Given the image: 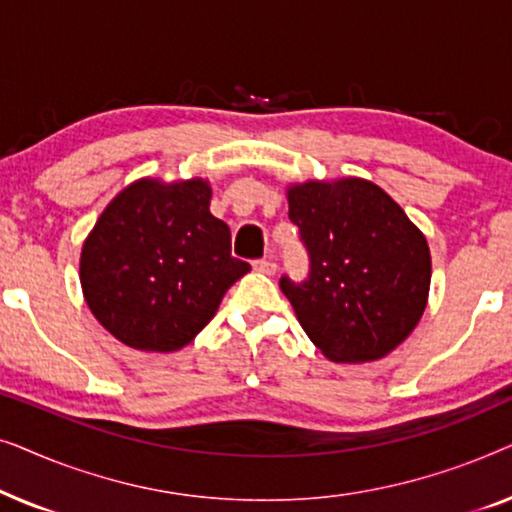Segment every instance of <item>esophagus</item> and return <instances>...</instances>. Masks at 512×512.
Wrapping results in <instances>:
<instances>
[{
    "label": "esophagus",
    "mask_w": 512,
    "mask_h": 512,
    "mask_svg": "<svg viewBox=\"0 0 512 512\" xmlns=\"http://www.w3.org/2000/svg\"><path fill=\"white\" fill-rule=\"evenodd\" d=\"M254 270L263 272V275H275L277 263L272 258H258V261H254Z\"/></svg>",
    "instance_id": "34e87169"
}]
</instances>
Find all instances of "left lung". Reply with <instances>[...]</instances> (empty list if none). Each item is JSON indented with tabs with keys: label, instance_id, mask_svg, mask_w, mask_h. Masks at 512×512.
Segmentation results:
<instances>
[{
	"label": "left lung",
	"instance_id": "8db88e82",
	"mask_svg": "<svg viewBox=\"0 0 512 512\" xmlns=\"http://www.w3.org/2000/svg\"><path fill=\"white\" fill-rule=\"evenodd\" d=\"M289 219L310 272L279 286L307 338L338 363L375 361L401 345L429 298L422 230L380 186L356 177L291 186Z\"/></svg>",
	"mask_w": 512,
	"mask_h": 512
}]
</instances>
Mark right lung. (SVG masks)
Wrapping results in <instances>:
<instances>
[{
	"label": "right lung",
	"mask_w": 512,
	"mask_h": 512,
	"mask_svg": "<svg viewBox=\"0 0 512 512\" xmlns=\"http://www.w3.org/2000/svg\"><path fill=\"white\" fill-rule=\"evenodd\" d=\"M202 179H139L109 202L81 249L83 296L123 345L186 347L251 270L230 256V228L209 212Z\"/></svg>",
	"instance_id": "obj_1"
}]
</instances>
